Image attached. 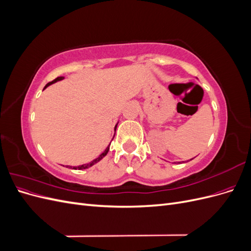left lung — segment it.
<instances>
[{"label": "left lung", "instance_id": "left-lung-1", "mask_svg": "<svg viewBox=\"0 0 251 251\" xmlns=\"http://www.w3.org/2000/svg\"><path fill=\"white\" fill-rule=\"evenodd\" d=\"M191 160H192V159H191Z\"/></svg>", "mask_w": 251, "mask_h": 251}]
</instances>
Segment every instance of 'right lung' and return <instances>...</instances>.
Instances as JSON below:
<instances>
[{
    "label": "right lung",
    "mask_w": 251,
    "mask_h": 251,
    "mask_svg": "<svg viewBox=\"0 0 251 251\" xmlns=\"http://www.w3.org/2000/svg\"><path fill=\"white\" fill-rule=\"evenodd\" d=\"M65 77L64 76H59V77H57V78H55L54 80H52L51 82H48L46 86H45V88L44 89H46L47 87H49L50 85H52V83H54V82H56V81H59V80H63ZM118 125V124H117ZM117 125L115 126V131H116V127H117ZM114 138V137H113ZM113 140V139H112ZM111 144V143H110ZM110 144L109 146L107 147V149L104 150V151L103 153H101L100 156H98L96 159H94V160H92L91 162H89V163H86V164H82V165H78V166H70V169H73V170H86V169H89V168H91V166L92 165H94L95 163H97V162H100L101 159L108 154V151H109V150H110Z\"/></svg>",
    "instance_id": "1"
}]
</instances>
